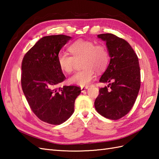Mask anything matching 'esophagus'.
<instances>
[{
	"mask_svg": "<svg viewBox=\"0 0 159 159\" xmlns=\"http://www.w3.org/2000/svg\"><path fill=\"white\" fill-rule=\"evenodd\" d=\"M88 89V87H82L81 88H80V89H81V92H85V91Z\"/></svg>",
	"mask_w": 159,
	"mask_h": 159,
	"instance_id": "34e87169",
	"label": "esophagus"
}]
</instances>
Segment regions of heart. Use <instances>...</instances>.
I'll list each match as a JSON object with an SVG mask.
<instances>
[{
	"label": "heart",
	"mask_w": 159,
	"mask_h": 159,
	"mask_svg": "<svg viewBox=\"0 0 159 159\" xmlns=\"http://www.w3.org/2000/svg\"><path fill=\"white\" fill-rule=\"evenodd\" d=\"M71 55L60 53L57 57L59 66L63 72L70 74L75 69L77 63L81 62V71L74 74L68 79L70 84L86 87L95 78V71L102 72L109 66L110 55L107 47L85 40H78L69 47Z\"/></svg>",
	"instance_id": "1"
}]
</instances>
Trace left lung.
Returning <instances> with one entry per match:
<instances>
[{
	"mask_svg": "<svg viewBox=\"0 0 159 159\" xmlns=\"http://www.w3.org/2000/svg\"><path fill=\"white\" fill-rule=\"evenodd\" d=\"M98 37L107 42L111 60L99 80L108 85L100 88L94 105L101 116L117 120L126 116L136 101L141 86L139 60L125 39L111 33Z\"/></svg>",
	"mask_w": 159,
	"mask_h": 159,
	"instance_id": "1",
	"label": "left lung"
}]
</instances>
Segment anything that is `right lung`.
I'll return each mask as SVG.
<instances>
[{
	"label": "right lung",
	"instance_id": "add662e5",
	"mask_svg": "<svg viewBox=\"0 0 159 159\" xmlns=\"http://www.w3.org/2000/svg\"><path fill=\"white\" fill-rule=\"evenodd\" d=\"M71 37L49 35L40 39L23 57L21 85L29 105L40 120L53 125L72 116L74 102L81 92L75 85L59 87L66 76L57 57Z\"/></svg>",
	"mask_w": 159,
	"mask_h": 159
}]
</instances>
